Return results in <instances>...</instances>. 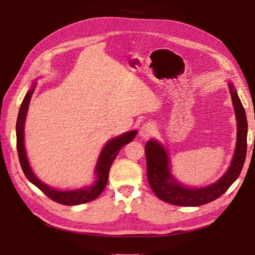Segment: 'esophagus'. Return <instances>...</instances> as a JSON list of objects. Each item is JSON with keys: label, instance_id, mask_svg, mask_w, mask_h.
I'll return each mask as SVG.
<instances>
[{"label": "esophagus", "instance_id": "esophagus-1", "mask_svg": "<svg viewBox=\"0 0 255 255\" xmlns=\"http://www.w3.org/2000/svg\"><path fill=\"white\" fill-rule=\"evenodd\" d=\"M154 132H155V125L150 121V122H145L144 125H142V127L140 128V130H139V135L142 138H148Z\"/></svg>", "mask_w": 255, "mask_h": 255}]
</instances>
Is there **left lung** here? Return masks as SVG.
<instances>
[{"mask_svg": "<svg viewBox=\"0 0 255 255\" xmlns=\"http://www.w3.org/2000/svg\"><path fill=\"white\" fill-rule=\"evenodd\" d=\"M230 94L237 120V139L235 152L228 171L220 179L204 187H186L177 182L170 171V160L167 150L157 140L145 143L146 176L150 187L156 197L163 201L179 206H199L218 199L229 189L241 174L247 154L248 122L244 106L238 98L233 84L229 83Z\"/></svg>", "mask_w": 255, "mask_h": 255, "instance_id": "1", "label": "left lung"}]
</instances>
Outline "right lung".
<instances>
[{
  "instance_id": "right-lung-1",
  "label": "right lung",
  "mask_w": 255,
  "mask_h": 255,
  "mask_svg": "<svg viewBox=\"0 0 255 255\" xmlns=\"http://www.w3.org/2000/svg\"><path fill=\"white\" fill-rule=\"evenodd\" d=\"M35 87L36 83L33 84V87L30 88V90H28L24 99H23L17 118V150L22 170L27 177V180L39 188L44 195H47L50 199H52L53 201L64 205H79L86 202H90L92 200L97 199L104 190L107 184V180H109L110 169L114 159L118 155L121 148H123L126 144H128L134 139L137 134V130H129V132H127L118 137H115L110 141H107V143L104 145L103 150L100 153V156L95 168L97 179L91 186H86L84 188L74 190H57L55 188H52L48 186L47 184L41 182L35 175L32 168L29 166L24 148V123L29 101L34 94Z\"/></svg>"
}]
</instances>
